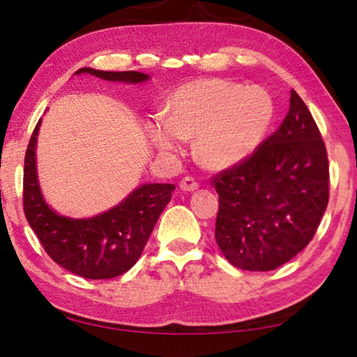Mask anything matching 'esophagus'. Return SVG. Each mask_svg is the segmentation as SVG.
<instances>
[{"mask_svg":"<svg viewBox=\"0 0 357 357\" xmlns=\"http://www.w3.org/2000/svg\"><path fill=\"white\" fill-rule=\"evenodd\" d=\"M198 188L199 183L193 177H185L180 180V190H183V192H195Z\"/></svg>","mask_w":357,"mask_h":357,"instance_id":"esophagus-1","label":"esophagus"}]
</instances>
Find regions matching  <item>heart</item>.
Listing matches in <instances>:
<instances>
[{"mask_svg":"<svg viewBox=\"0 0 357 357\" xmlns=\"http://www.w3.org/2000/svg\"><path fill=\"white\" fill-rule=\"evenodd\" d=\"M275 119V100L260 86L224 77H202L180 86L167 100V115L148 120L149 139L165 154H180L195 136L204 167L224 170L255 153Z\"/></svg>","mask_w":357,"mask_h":357,"instance_id":"heart-1","label":"heart"}]
</instances>
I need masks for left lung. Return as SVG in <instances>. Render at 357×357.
<instances>
[{
  "label": "left lung",
  "mask_w": 357,
  "mask_h": 357,
  "mask_svg": "<svg viewBox=\"0 0 357 357\" xmlns=\"http://www.w3.org/2000/svg\"><path fill=\"white\" fill-rule=\"evenodd\" d=\"M211 182L219 195L214 237L231 265L271 271L309 245L328 204V155L296 91L280 128Z\"/></svg>",
  "instance_id": "obj_1"
}]
</instances>
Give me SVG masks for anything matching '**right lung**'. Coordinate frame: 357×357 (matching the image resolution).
Masks as SVG:
<instances>
[{
    "label": "right lung",
    "mask_w": 357,
    "mask_h": 357,
    "mask_svg": "<svg viewBox=\"0 0 357 357\" xmlns=\"http://www.w3.org/2000/svg\"><path fill=\"white\" fill-rule=\"evenodd\" d=\"M105 81H148L139 71H100L81 68ZM40 120L29 141L24 159L22 204L27 222L45 248L48 257L65 270L87 280H110L123 275L138 261L158 222L160 213L172 198L175 185L146 183L133 190L120 204L99 216L73 219L60 216L48 206L38 187L36 144Z\"/></svg>",
    "instance_id": "add662e5"
}]
</instances>
